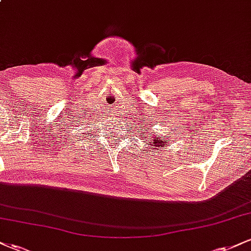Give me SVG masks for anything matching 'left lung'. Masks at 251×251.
I'll use <instances>...</instances> for the list:
<instances>
[{
	"label": "left lung",
	"instance_id": "left-lung-1",
	"mask_svg": "<svg viewBox=\"0 0 251 251\" xmlns=\"http://www.w3.org/2000/svg\"><path fill=\"white\" fill-rule=\"evenodd\" d=\"M152 127H153V124H151V126H150V127H145V126H144L143 133H140V134H142L143 139L145 140L144 143H145V145L148 146V149H151V150H153V151H157V150L163 149L164 146H166L165 137H162V135L157 134V132L149 131V128H152Z\"/></svg>",
	"mask_w": 251,
	"mask_h": 251
}]
</instances>
